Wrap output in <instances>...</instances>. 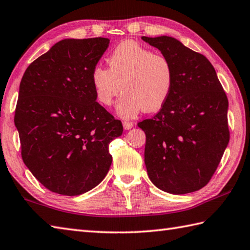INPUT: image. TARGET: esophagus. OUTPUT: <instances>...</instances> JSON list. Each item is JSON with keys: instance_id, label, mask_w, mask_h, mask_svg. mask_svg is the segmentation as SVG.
<instances>
[{"instance_id": "obj_1", "label": "esophagus", "mask_w": 250, "mask_h": 250, "mask_svg": "<svg viewBox=\"0 0 250 250\" xmlns=\"http://www.w3.org/2000/svg\"><path fill=\"white\" fill-rule=\"evenodd\" d=\"M124 128H125V130H130V129H132L134 126V124L133 122H131V121H124Z\"/></svg>"}]
</instances>
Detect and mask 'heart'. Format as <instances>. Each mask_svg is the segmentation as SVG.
<instances>
[{
	"instance_id": "1",
	"label": "heart",
	"mask_w": 250,
	"mask_h": 250,
	"mask_svg": "<svg viewBox=\"0 0 250 250\" xmlns=\"http://www.w3.org/2000/svg\"><path fill=\"white\" fill-rule=\"evenodd\" d=\"M108 69L94 67L91 82L96 100L108 107L122 90L117 115L132 119L142 110L155 111L167 101L173 73L167 57L132 40L118 44L107 57Z\"/></svg>"
}]
</instances>
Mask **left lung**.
Instances as JSON below:
<instances>
[{
    "mask_svg": "<svg viewBox=\"0 0 250 250\" xmlns=\"http://www.w3.org/2000/svg\"><path fill=\"white\" fill-rule=\"evenodd\" d=\"M168 58L173 82L167 101L145 132L144 161L156 187L181 195L206 185L229 144V102L206 57L168 36L142 37Z\"/></svg>",
    "mask_w": 250,
    "mask_h": 250,
    "instance_id": "1",
    "label": "left lung"
}]
</instances>
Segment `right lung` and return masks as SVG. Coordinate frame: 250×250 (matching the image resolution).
Listing matches in <instances>:
<instances>
[{"mask_svg": "<svg viewBox=\"0 0 250 250\" xmlns=\"http://www.w3.org/2000/svg\"><path fill=\"white\" fill-rule=\"evenodd\" d=\"M109 39H65L24 71L15 125L21 157L39 182L54 193L77 196L99 185L110 168L108 146L122 134L96 102L91 73Z\"/></svg>", "mask_w": 250, "mask_h": 250, "instance_id": "1", "label": "right lung"}]
</instances>
